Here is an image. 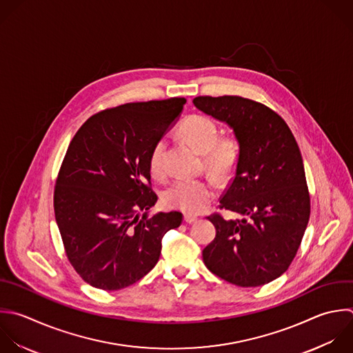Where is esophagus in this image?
Masks as SVG:
<instances>
[{
    "mask_svg": "<svg viewBox=\"0 0 353 353\" xmlns=\"http://www.w3.org/2000/svg\"><path fill=\"white\" fill-rule=\"evenodd\" d=\"M183 221H185L186 223H193V222H196V221H197V216H196V215H190V214H188V215H185Z\"/></svg>",
    "mask_w": 353,
    "mask_h": 353,
    "instance_id": "obj_1",
    "label": "esophagus"
}]
</instances>
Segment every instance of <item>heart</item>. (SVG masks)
I'll list each match as a JSON object with an SVG mask.
<instances>
[{
    "mask_svg": "<svg viewBox=\"0 0 353 353\" xmlns=\"http://www.w3.org/2000/svg\"><path fill=\"white\" fill-rule=\"evenodd\" d=\"M181 134L201 153L207 167L216 175L229 172L237 159V145L230 138H219L216 123L203 114H192L181 124ZM167 142L160 138L149 153L150 172L161 178L165 174L164 152ZM216 189L212 181L205 178H179L164 192L163 200L171 207L188 214L203 211L215 197Z\"/></svg>",
    "mask_w": 353,
    "mask_h": 353,
    "instance_id": "1",
    "label": "heart"
}]
</instances>
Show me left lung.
<instances>
[{"label":"left lung","mask_w":353,"mask_h":353,"mask_svg":"<svg viewBox=\"0 0 353 353\" xmlns=\"http://www.w3.org/2000/svg\"><path fill=\"white\" fill-rule=\"evenodd\" d=\"M201 112L225 121L239 142L234 175L219 210L241 218L210 219L215 239L203 250L205 266L218 277L258 287L281 276L301 245L310 196L302 156L285 121L270 108L241 97H197Z\"/></svg>","instance_id":"1"}]
</instances>
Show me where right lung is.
<instances>
[{
	"label": "right lung",
	"instance_id": "1",
	"mask_svg": "<svg viewBox=\"0 0 353 353\" xmlns=\"http://www.w3.org/2000/svg\"><path fill=\"white\" fill-rule=\"evenodd\" d=\"M185 103L170 98L102 110L68 148L55 183V219L69 262L95 288L116 291L141 280L157 263L164 234L182 223L178 211L150 218L146 211L157 201L149 153Z\"/></svg>",
	"mask_w": 353,
	"mask_h": 353
}]
</instances>
